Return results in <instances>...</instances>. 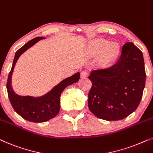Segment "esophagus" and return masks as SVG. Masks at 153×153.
I'll return each mask as SVG.
<instances>
[{"label": "esophagus", "instance_id": "1", "mask_svg": "<svg viewBox=\"0 0 153 153\" xmlns=\"http://www.w3.org/2000/svg\"><path fill=\"white\" fill-rule=\"evenodd\" d=\"M87 75H88V73H87V71H82V72L80 73V77H81V78H87Z\"/></svg>", "mask_w": 153, "mask_h": 153}]
</instances>
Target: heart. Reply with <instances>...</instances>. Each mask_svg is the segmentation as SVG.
I'll return each mask as SVG.
<instances>
[{
  "instance_id": "heart-1",
  "label": "heart",
  "mask_w": 153,
  "mask_h": 153,
  "mask_svg": "<svg viewBox=\"0 0 153 153\" xmlns=\"http://www.w3.org/2000/svg\"><path fill=\"white\" fill-rule=\"evenodd\" d=\"M91 53L101 56V62L103 65L109 64L118 57L120 48L117 42H110L104 39H97L91 45Z\"/></svg>"
}]
</instances>
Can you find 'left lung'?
<instances>
[{
    "mask_svg": "<svg viewBox=\"0 0 153 153\" xmlns=\"http://www.w3.org/2000/svg\"><path fill=\"white\" fill-rule=\"evenodd\" d=\"M143 53L132 42L122 49L113 66L91 71L92 83L88 94V106L97 117L108 121L120 120L137 108L146 84Z\"/></svg>",
    "mask_w": 153,
    "mask_h": 153,
    "instance_id": "1",
    "label": "left lung"
}]
</instances>
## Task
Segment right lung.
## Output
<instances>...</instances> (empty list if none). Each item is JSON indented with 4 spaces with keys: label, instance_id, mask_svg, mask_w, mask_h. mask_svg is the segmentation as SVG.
Returning a JSON list of instances; mask_svg holds the SVG:
<instances>
[{
    "label": "right lung",
    "instance_id": "obj_1",
    "mask_svg": "<svg viewBox=\"0 0 153 153\" xmlns=\"http://www.w3.org/2000/svg\"><path fill=\"white\" fill-rule=\"evenodd\" d=\"M42 39H45V38H33L16 52L7 82L8 97L16 113L26 120L37 123L48 121L57 115L60 111V97L62 91L66 87L78 82L80 77V73H76L72 76L63 80L50 91L39 97L17 94L11 85L12 76L16 63L24 52Z\"/></svg>",
    "mask_w": 153,
    "mask_h": 153
}]
</instances>
